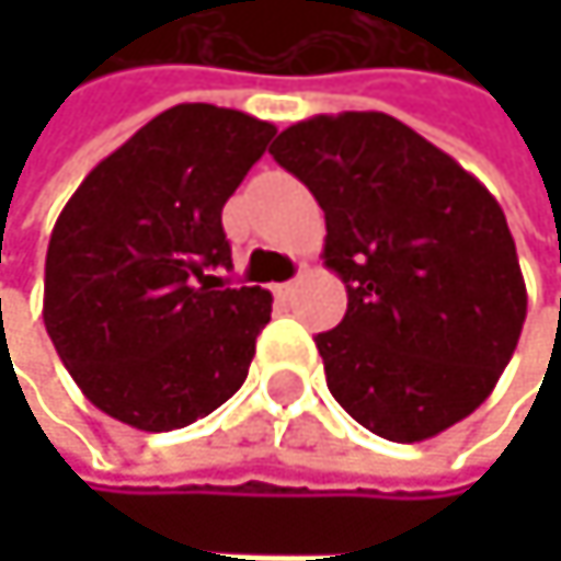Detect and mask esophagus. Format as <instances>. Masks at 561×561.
<instances>
[{
  "label": "esophagus",
  "mask_w": 561,
  "mask_h": 561,
  "mask_svg": "<svg viewBox=\"0 0 561 561\" xmlns=\"http://www.w3.org/2000/svg\"><path fill=\"white\" fill-rule=\"evenodd\" d=\"M296 289H299L296 278H293V283H278V286H275V296H278V299H293V296H296Z\"/></svg>",
  "instance_id": "esophagus-1"
}]
</instances>
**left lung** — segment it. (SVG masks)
Listing matches in <instances>:
<instances>
[{"label":"left lung","mask_w":561,"mask_h":561,"mask_svg":"<svg viewBox=\"0 0 561 561\" xmlns=\"http://www.w3.org/2000/svg\"><path fill=\"white\" fill-rule=\"evenodd\" d=\"M268 154L327 211L322 259L346 286V316L316 346L343 411L397 444L478 411L528 309L515 239L491 191L377 111L299 121Z\"/></svg>","instance_id":"8db88e82"}]
</instances>
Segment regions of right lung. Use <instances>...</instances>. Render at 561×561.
Here are the masks:
<instances>
[{
	"instance_id": "add662e5",
	"label": "right lung",
	"mask_w": 561,
	"mask_h": 561,
	"mask_svg": "<svg viewBox=\"0 0 561 561\" xmlns=\"http://www.w3.org/2000/svg\"><path fill=\"white\" fill-rule=\"evenodd\" d=\"M275 127L178 103L103 158L59 211L43 283L46 333L83 397L137 431L208 417L249 377L272 293L221 289V208Z\"/></svg>"
}]
</instances>
